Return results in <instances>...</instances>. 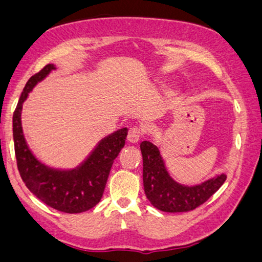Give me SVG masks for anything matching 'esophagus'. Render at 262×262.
Returning a JSON list of instances; mask_svg holds the SVG:
<instances>
[{"mask_svg":"<svg viewBox=\"0 0 262 262\" xmlns=\"http://www.w3.org/2000/svg\"><path fill=\"white\" fill-rule=\"evenodd\" d=\"M141 136H142V128L137 127V126H134V127H131L130 130H128L127 141L130 142V143H137V142L140 141Z\"/></svg>","mask_w":262,"mask_h":262,"instance_id":"esophagus-1","label":"esophagus"}]
</instances>
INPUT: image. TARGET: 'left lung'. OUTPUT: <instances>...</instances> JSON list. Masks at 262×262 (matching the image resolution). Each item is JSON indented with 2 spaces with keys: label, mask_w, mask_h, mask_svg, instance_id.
I'll return each mask as SVG.
<instances>
[{
  "label": "left lung",
  "mask_w": 262,
  "mask_h": 262,
  "mask_svg": "<svg viewBox=\"0 0 262 262\" xmlns=\"http://www.w3.org/2000/svg\"><path fill=\"white\" fill-rule=\"evenodd\" d=\"M140 147L143 157L144 193L150 204L161 211L186 212L194 210L204 204L226 181V175L221 173L200 185H181L169 175L156 144L143 141Z\"/></svg>",
  "instance_id": "obj_1"
}]
</instances>
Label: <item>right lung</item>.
<instances>
[{
	"label": "right lung",
	"mask_w": 262,
	"mask_h": 262,
	"mask_svg": "<svg viewBox=\"0 0 262 262\" xmlns=\"http://www.w3.org/2000/svg\"><path fill=\"white\" fill-rule=\"evenodd\" d=\"M56 67L53 64H47L29 79L23 90L13 114L15 158L23 182L32 194L58 211L79 214L92 209L102 199L113 163L125 146L127 128H120L99 141L91 154L75 169H53L37 160L23 134V103L37 82L42 81Z\"/></svg>",
	"instance_id": "1"
}]
</instances>
